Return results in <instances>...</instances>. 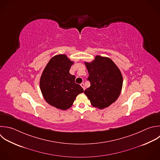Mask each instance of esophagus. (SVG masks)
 I'll use <instances>...</instances> for the list:
<instances>
[{"label": "esophagus", "instance_id": "esophagus-1", "mask_svg": "<svg viewBox=\"0 0 160 160\" xmlns=\"http://www.w3.org/2000/svg\"><path fill=\"white\" fill-rule=\"evenodd\" d=\"M80 85H81V87L83 88V89H84V90H85V86H84V83H81Z\"/></svg>", "mask_w": 160, "mask_h": 160}]
</instances>
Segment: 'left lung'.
<instances>
[{"label": "left lung", "instance_id": "left-lung-1", "mask_svg": "<svg viewBox=\"0 0 160 160\" xmlns=\"http://www.w3.org/2000/svg\"><path fill=\"white\" fill-rule=\"evenodd\" d=\"M91 86L84 91L91 105L99 109L109 107L119 98L122 76L116 64L109 58L96 56L91 62H84Z\"/></svg>", "mask_w": 160, "mask_h": 160}]
</instances>
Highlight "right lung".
Instances as JSON below:
<instances>
[{"label":"right lung","instance_id":"add662e5","mask_svg":"<svg viewBox=\"0 0 160 160\" xmlns=\"http://www.w3.org/2000/svg\"><path fill=\"white\" fill-rule=\"evenodd\" d=\"M74 63L66 54L56 55L49 60L40 78V89L44 99L61 110L70 108L76 96L84 92L75 82V76L69 73Z\"/></svg>","mask_w":160,"mask_h":160}]
</instances>
